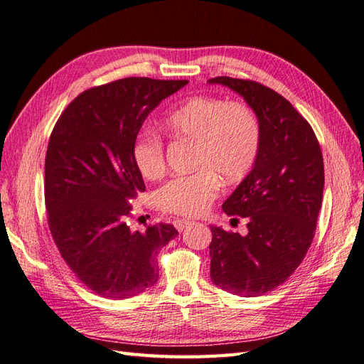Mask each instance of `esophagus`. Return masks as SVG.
<instances>
[{
    "label": "esophagus",
    "instance_id": "1",
    "mask_svg": "<svg viewBox=\"0 0 364 364\" xmlns=\"http://www.w3.org/2000/svg\"><path fill=\"white\" fill-rule=\"evenodd\" d=\"M189 225H191L189 220H181V218H178V220L173 221V226L176 228V230H180V232L184 230Z\"/></svg>",
    "mask_w": 364,
    "mask_h": 364
}]
</instances>
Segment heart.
I'll use <instances>...</instances> for the list:
<instances>
[{
  "label": "heart",
  "instance_id": "heart-1",
  "mask_svg": "<svg viewBox=\"0 0 364 364\" xmlns=\"http://www.w3.org/2000/svg\"><path fill=\"white\" fill-rule=\"evenodd\" d=\"M173 139L192 143L191 173L173 176L156 191L163 210L197 217L215 200L221 178L237 183L252 171L262 146V126L245 102L217 97L186 98L161 119ZM132 160L146 180H158L166 171L164 144L151 130L139 134L132 146Z\"/></svg>",
  "mask_w": 364,
  "mask_h": 364
}]
</instances>
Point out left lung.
<instances>
[{
    "label": "left lung",
    "instance_id": "obj_1",
    "mask_svg": "<svg viewBox=\"0 0 364 364\" xmlns=\"http://www.w3.org/2000/svg\"><path fill=\"white\" fill-rule=\"evenodd\" d=\"M252 107L262 126L257 163L223 203L247 220V234L210 226V278L223 291L258 296L283 284L315 235L324 188L323 155L311 124L275 90L257 81L210 78Z\"/></svg>",
    "mask_w": 364,
    "mask_h": 364
}]
</instances>
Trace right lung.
Returning <instances> with one entry per match:
<instances>
[{"mask_svg": "<svg viewBox=\"0 0 364 364\" xmlns=\"http://www.w3.org/2000/svg\"><path fill=\"white\" fill-rule=\"evenodd\" d=\"M188 82L130 77L87 89L52 130L44 164L50 234L72 272L105 298H130L154 286V257L178 235L161 223L134 232L129 201L146 191L132 160L139 129Z\"/></svg>", "mask_w": 364, "mask_h": 364, "instance_id": "1", "label": "right lung"}]
</instances>
